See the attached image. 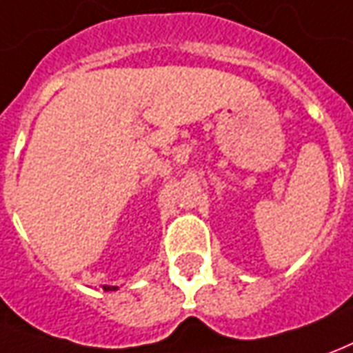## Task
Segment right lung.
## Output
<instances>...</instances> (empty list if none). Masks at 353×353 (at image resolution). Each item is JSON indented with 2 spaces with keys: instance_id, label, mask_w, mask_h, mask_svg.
Listing matches in <instances>:
<instances>
[{
  "instance_id": "right-lung-1",
  "label": "right lung",
  "mask_w": 353,
  "mask_h": 353,
  "mask_svg": "<svg viewBox=\"0 0 353 353\" xmlns=\"http://www.w3.org/2000/svg\"><path fill=\"white\" fill-rule=\"evenodd\" d=\"M103 290H117V286H103Z\"/></svg>"
}]
</instances>
